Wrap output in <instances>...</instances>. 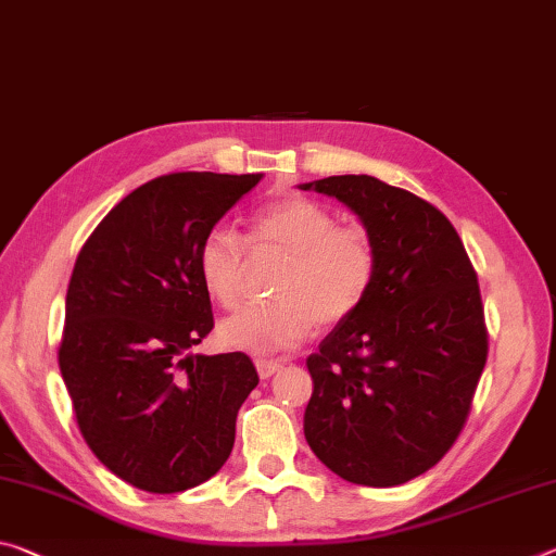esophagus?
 <instances>
[{
  "label": "esophagus",
  "mask_w": 556,
  "mask_h": 556,
  "mask_svg": "<svg viewBox=\"0 0 556 556\" xmlns=\"http://www.w3.org/2000/svg\"><path fill=\"white\" fill-rule=\"evenodd\" d=\"M254 366H257V374L260 378H271L275 374L281 371V361H275V358H257L254 361Z\"/></svg>",
  "instance_id": "1"
}]
</instances>
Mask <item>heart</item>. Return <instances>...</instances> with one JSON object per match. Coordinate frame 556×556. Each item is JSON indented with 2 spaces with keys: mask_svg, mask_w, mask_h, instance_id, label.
<instances>
[{
  "mask_svg": "<svg viewBox=\"0 0 556 556\" xmlns=\"http://www.w3.org/2000/svg\"><path fill=\"white\" fill-rule=\"evenodd\" d=\"M252 252L287 254L271 302L244 306L219 324L225 346L247 354L296 349L319 326H337L358 312L371 294L378 252L364 227L337 225L331 210L304 195H285L260 205L247 223ZM247 244L227 225L202 237L198 275L217 304L232 309L244 296Z\"/></svg>",
  "mask_w": 556,
  "mask_h": 556,
  "instance_id": "b5f03b06",
  "label": "heart"
}]
</instances>
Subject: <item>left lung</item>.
Instances as JSON below:
<instances>
[{
	"instance_id": "8db88e82",
	"label": "left lung",
	"mask_w": 556,
	"mask_h": 556,
	"mask_svg": "<svg viewBox=\"0 0 556 556\" xmlns=\"http://www.w3.org/2000/svg\"><path fill=\"white\" fill-rule=\"evenodd\" d=\"M361 217L378 252L371 294L306 358L304 435L339 478L393 488L451 451L488 361L475 267L435 205L371 175L302 185Z\"/></svg>"
}]
</instances>
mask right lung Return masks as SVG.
I'll return each mask as SVG.
<instances>
[{"mask_svg":"<svg viewBox=\"0 0 556 556\" xmlns=\"http://www.w3.org/2000/svg\"><path fill=\"white\" fill-rule=\"evenodd\" d=\"M260 180L161 175L123 198L76 257L59 368L86 445L138 490H190L232 453L260 376L242 351L188 354L215 326L198 250Z\"/></svg>","mask_w":556,"mask_h":556,"instance_id":"right-lung-1","label":"right lung"}]
</instances>
